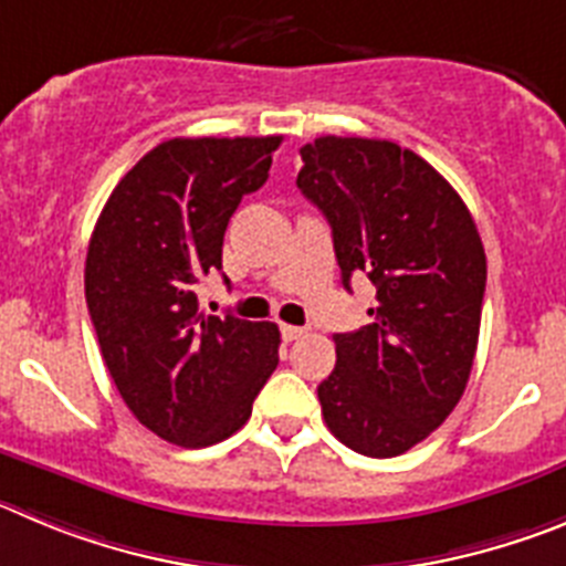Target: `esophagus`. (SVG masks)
Listing matches in <instances>:
<instances>
[{"instance_id":"esophagus-1","label":"esophagus","mask_w":566,"mask_h":566,"mask_svg":"<svg viewBox=\"0 0 566 566\" xmlns=\"http://www.w3.org/2000/svg\"><path fill=\"white\" fill-rule=\"evenodd\" d=\"M304 333H307V329H302V327H293V324H282V338H284V340H295V338H302Z\"/></svg>"}]
</instances>
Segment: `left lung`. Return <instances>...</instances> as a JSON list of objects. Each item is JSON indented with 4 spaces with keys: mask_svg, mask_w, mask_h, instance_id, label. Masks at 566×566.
Returning a JSON list of instances; mask_svg holds the SVG:
<instances>
[{
    "mask_svg": "<svg viewBox=\"0 0 566 566\" xmlns=\"http://www.w3.org/2000/svg\"><path fill=\"white\" fill-rule=\"evenodd\" d=\"M298 188L333 228L340 279L375 284L371 324L335 335L321 380L327 429L386 460L422 442L465 391L485 295V248L446 177L411 149L371 137L302 146Z\"/></svg>",
    "mask_w": 566,
    "mask_h": 566,
    "instance_id": "obj_1",
    "label": "left lung"
}]
</instances>
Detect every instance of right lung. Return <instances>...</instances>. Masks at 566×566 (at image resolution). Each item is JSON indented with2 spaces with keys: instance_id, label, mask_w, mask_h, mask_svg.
<instances>
[{
  "instance_id": "right-lung-1",
  "label": "right lung",
  "mask_w": 566,
  "mask_h": 566,
  "mask_svg": "<svg viewBox=\"0 0 566 566\" xmlns=\"http://www.w3.org/2000/svg\"><path fill=\"white\" fill-rule=\"evenodd\" d=\"M282 135L171 137L132 166L86 251V307L132 415L163 440L206 448L248 422L279 364V327L202 315L195 284L222 271L242 197L268 180Z\"/></svg>"
}]
</instances>
